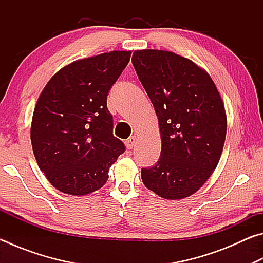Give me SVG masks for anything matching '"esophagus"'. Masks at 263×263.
I'll use <instances>...</instances> for the list:
<instances>
[{
    "mask_svg": "<svg viewBox=\"0 0 263 263\" xmlns=\"http://www.w3.org/2000/svg\"><path fill=\"white\" fill-rule=\"evenodd\" d=\"M136 142H137V137L136 136H132V137H130L128 138V139L126 140V147L128 148V149H131V148H133V146L136 145Z\"/></svg>",
    "mask_w": 263,
    "mask_h": 263,
    "instance_id": "34e87169",
    "label": "esophagus"
}]
</instances>
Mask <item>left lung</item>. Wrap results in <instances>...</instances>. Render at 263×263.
Segmentation results:
<instances>
[{
  "label": "left lung",
  "instance_id": "left-lung-1",
  "mask_svg": "<svg viewBox=\"0 0 263 263\" xmlns=\"http://www.w3.org/2000/svg\"><path fill=\"white\" fill-rule=\"evenodd\" d=\"M132 64L161 136L159 161L141 169V180L164 199L189 197L219 162L228 127L224 102L206 70L176 53L137 50Z\"/></svg>",
  "mask_w": 263,
  "mask_h": 263
}]
</instances>
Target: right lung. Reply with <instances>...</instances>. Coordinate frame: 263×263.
<instances>
[{"instance_id": "obj_1", "label": "right lung", "mask_w": 263, "mask_h": 263, "mask_svg": "<svg viewBox=\"0 0 263 263\" xmlns=\"http://www.w3.org/2000/svg\"><path fill=\"white\" fill-rule=\"evenodd\" d=\"M130 51L77 60L53 75L34 106L31 144L41 171L61 193H94L125 146L114 137L106 96L126 67Z\"/></svg>"}]
</instances>
